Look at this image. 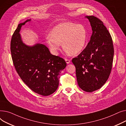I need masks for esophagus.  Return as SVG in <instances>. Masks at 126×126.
Segmentation results:
<instances>
[{"label":"esophagus","instance_id":"obj_1","mask_svg":"<svg viewBox=\"0 0 126 126\" xmlns=\"http://www.w3.org/2000/svg\"><path fill=\"white\" fill-rule=\"evenodd\" d=\"M65 61H66V62L67 64H69V63H70V60L67 59H65Z\"/></svg>","mask_w":126,"mask_h":126}]
</instances>
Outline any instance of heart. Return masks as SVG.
Returning <instances> with one entry per match:
<instances>
[{
    "label": "heart",
    "instance_id": "1",
    "mask_svg": "<svg viewBox=\"0 0 126 126\" xmlns=\"http://www.w3.org/2000/svg\"><path fill=\"white\" fill-rule=\"evenodd\" d=\"M85 26L70 22L61 23L52 29L46 40L53 54L57 55L62 43L64 50L71 55L81 52L88 40Z\"/></svg>",
    "mask_w": 126,
    "mask_h": 126
}]
</instances>
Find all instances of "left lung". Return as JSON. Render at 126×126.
I'll use <instances>...</instances> for the list:
<instances>
[{
  "label": "left lung",
  "mask_w": 126,
  "mask_h": 126,
  "mask_svg": "<svg viewBox=\"0 0 126 126\" xmlns=\"http://www.w3.org/2000/svg\"><path fill=\"white\" fill-rule=\"evenodd\" d=\"M86 17L90 22L92 34L86 47L72 62L79 86L91 92L101 88L109 78L114 47L110 34L101 20L94 16Z\"/></svg>",
  "instance_id": "8db88e82"
}]
</instances>
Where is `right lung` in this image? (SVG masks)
I'll list each match as a JSON object with an SVG mask.
<instances>
[{"label": "right lung", "mask_w": 126, "mask_h": 126, "mask_svg": "<svg viewBox=\"0 0 126 126\" xmlns=\"http://www.w3.org/2000/svg\"><path fill=\"white\" fill-rule=\"evenodd\" d=\"M18 24L11 41V52L16 71L23 82L33 91L43 96L54 93L59 83L60 72L66 66L64 59L50 54L42 44H24L19 32L26 22Z\"/></svg>", "instance_id": "add662e5"}]
</instances>
